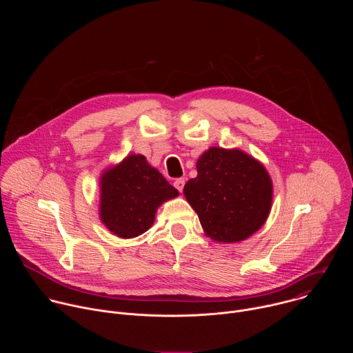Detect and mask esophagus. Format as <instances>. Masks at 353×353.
<instances>
[{
  "mask_svg": "<svg viewBox=\"0 0 353 353\" xmlns=\"http://www.w3.org/2000/svg\"><path fill=\"white\" fill-rule=\"evenodd\" d=\"M184 184H185V181H184V179H177L176 181H174V187L181 192L183 191V188H184Z\"/></svg>",
  "mask_w": 353,
  "mask_h": 353,
  "instance_id": "34e87169",
  "label": "esophagus"
}]
</instances>
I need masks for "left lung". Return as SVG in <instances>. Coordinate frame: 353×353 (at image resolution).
Here are the masks:
<instances>
[{"mask_svg":"<svg viewBox=\"0 0 353 353\" xmlns=\"http://www.w3.org/2000/svg\"><path fill=\"white\" fill-rule=\"evenodd\" d=\"M183 192L207 237L226 244L245 240L265 223L274 188L260 161L237 148L211 146Z\"/></svg>","mask_w":353,"mask_h":353,"instance_id":"8db88e82","label":"left lung"}]
</instances>
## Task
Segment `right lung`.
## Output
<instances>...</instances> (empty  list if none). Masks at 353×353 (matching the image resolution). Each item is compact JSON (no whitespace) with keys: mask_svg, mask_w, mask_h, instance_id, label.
Returning a JSON list of instances; mask_svg holds the SVG:
<instances>
[{"mask_svg":"<svg viewBox=\"0 0 353 353\" xmlns=\"http://www.w3.org/2000/svg\"><path fill=\"white\" fill-rule=\"evenodd\" d=\"M99 192V218L120 239L145 233L154 225L158 208L179 196V191L141 154L127 155L105 169Z\"/></svg>","mask_w":353,"mask_h":353,"instance_id":"1","label":"right lung"}]
</instances>
